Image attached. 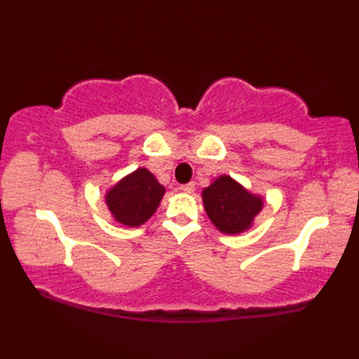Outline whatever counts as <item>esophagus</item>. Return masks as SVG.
Masks as SVG:
<instances>
[{
  "mask_svg": "<svg viewBox=\"0 0 359 359\" xmlns=\"http://www.w3.org/2000/svg\"><path fill=\"white\" fill-rule=\"evenodd\" d=\"M180 190L184 193H193L194 191V184H193V182H190V184L180 185Z\"/></svg>",
  "mask_w": 359,
  "mask_h": 359,
  "instance_id": "obj_1",
  "label": "esophagus"
}]
</instances>
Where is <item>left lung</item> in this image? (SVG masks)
Wrapping results in <instances>:
<instances>
[{"label": "left lung", "instance_id": "1", "mask_svg": "<svg viewBox=\"0 0 359 359\" xmlns=\"http://www.w3.org/2000/svg\"><path fill=\"white\" fill-rule=\"evenodd\" d=\"M204 209L215 226L228 234H238L250 226L263 201L248 193L238 182L222 175L203 191Z\"/></svg>", "mask_w": 359, "mask_h": 359}]
</instances>
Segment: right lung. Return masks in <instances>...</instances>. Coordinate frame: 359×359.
<instances>
[{
  "label": "right lung",
  "mask_w": 359,
  "mask_h": 359,
  "mask_svg": "<svg viewBox=\"0 0 359 359\" xmlns=\"http://www.w3.org/2000/svg\"><path fill=\"white\" fill-rule=\"evenodd\" d=\"M163 194L165 187L158 184L154 174L141 168L120 180L107 193L106 203L115 220L126 226H139L155 214Z\"/></svg>",
  "instance_id": "right-lung-1"
}]
</instances>
